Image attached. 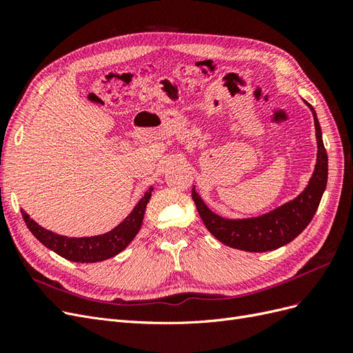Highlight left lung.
<instances>
[{
	"label": "left lung",
	"instance_id": "left-lung-1",
	"mask_svg": "<svg viewBox=\"0 0 353 353\" xmlns=\"http://www.w3.org/2000/svg\"><path fill=\"white\" fill-rule=\"evenodd\" d=\"M307 105L314 114L315 122L318 144L316 165L307 187L294 200L258 218L225 219L213 213L205 205V201L200 199L194 188L191 191L201 221L205 222L212 236L216 237L221 243L230 245L232 249L245 252L275 250L294 240L312 221L327 187L328 157L316 113L311 104Z\"/></svg>",
	"mask_w": 353,
	"mask_h": 353
}]
</instances>
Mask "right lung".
I'll return each mask as SVG.
<instances>
[{"instance_id":"1","label":"right lung","mask_w":353,"mask_h":353,"mask_svg":"<svg viewBox=\"0 0 353 353\" xmlns=\"http://www.w3.org/2000/svg\"><path fill=\"white\" fill-rule=\"evenodd\" d=\"M152 191L153 187L145 191V194L137 203V206L132 209L130 215L123 219V222H121L119 225L113 228L112 231L101 234V236L81 239L59 236V234H54L39 227L34 219L29 218L25 210H22V216L29 231L34 234L46 248L56 252L61 258L81 263L101 262L113 258L117 253H121L126 245L134 240V237L141 228L145 206L152 197Z\"/></svg>"}]
</instances>
